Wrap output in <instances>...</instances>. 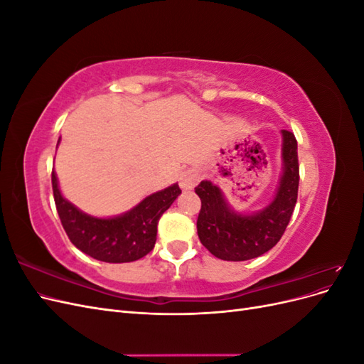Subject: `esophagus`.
<instances>
[{
	"instance_id": "34e87169",
	"label": "esophagus",
	"mask_w": 364,
	"mask_h": 364,
	"mask_svg": "<svg viewBox=\"0 0 364 364\" xmlns=\"http://www.w3.org/2000/svg\"><path fill=\"white\" fill-rule=\"evenodd\" d=\"M199 179H200L199 171H196V170L190 168V170H185V171L181 174L179 185H181L182 190H193L194 186H196L197 183H199Z\"/></svg>"
}]
</instances>
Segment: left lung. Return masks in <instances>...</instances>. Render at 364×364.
Masks as SVG:
<instances>
[{"instance_id":"left-lung-1","label":"left lung","mask_w":364,"mask_h":364,"mask_svg":"<svg viewBox=\"0 0 364 364\" xmlns=\"http://www.w3.org/2000/svg\"><path fill=\"white\" fill-rule=\"evenodd\" d=\"M284 174L273 202L253 215L230 211L222 191L209 181L196 186L200 197L197 234L214 257L225 261H246L270 250L284 235L297 202L299 161L297 141L290 130H282Z\"/></svg>"}]
</instances>
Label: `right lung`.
I'll list each match as a JSON object with an SVG mask.
<instances>
[{
    "instance_id": "obj_1",
    "label": "right lung",
    "mask_w": 364,
    "mask_h": 364,
    "mask_svg": "<svg viewBox=\"0 0 364 364\" xmlns=\"http://www.w3.org/2000/svg\"><path fill=\"white\" fill-rule=\"evenodd\" d=\"M54 203L71 243L86 255L105 262L136 261L155 247L158 222L182 190L168 186L146 197L138 206L115 218H95L65 200L54 170L51 171Z\"/></svg>"
}]
</instances>
